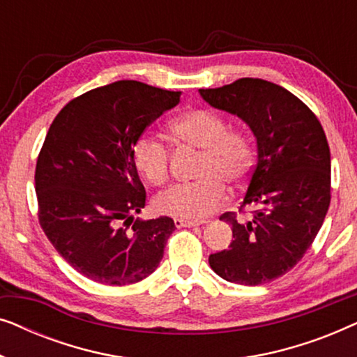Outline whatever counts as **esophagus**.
Here are the masks:
<instances>
[{"mask_svg": "<svg viewBox=\"0 0 357 357\" xmlns=\"http://www.w3.org/2000/svg\"><path fill=\"white\" fill-rule=\"evenodd\" d=\"M174 224H175V227H195V226H199V224H203V222L190 221V219H178V218H175L174 219Z\"/></svg>", "mask_w": 357, "mask_h": 357, "instance_id": "1", "label": "esophagus"}]
</instances>
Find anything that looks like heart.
Masks as SVG:
<instances>
[{"label": "heart", "instance_id": "b5f03b06", "mask_svg": "<svg viewBox=\"0 0 357 357\" xmlns=\"http://www.w3.org/2000/svg\"><path fill=\"white\" fill-rule=\"evenodd\" d=\"M167 133L177 148L199 151L193 170L197 180L174 185L158 195L155 211L180 219L206 218L226 202V183L241 187L250 174V138L242 131L229 130V121L208 109H192L175 116L169 121ZM131 164L136 174L153 187H160L169 180V148L154 136L141 135L135 141Z\"/></svg>", "mask_w": 357, "mask_h": 357}]
</instances>
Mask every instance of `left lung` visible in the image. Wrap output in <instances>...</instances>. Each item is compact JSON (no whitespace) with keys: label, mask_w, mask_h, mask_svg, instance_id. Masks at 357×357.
<instances>
[{"label":"left lung","mask_w":357,"mask_h":357,"mask_svg":"<svg viewBox=\"0 0 357 357\" xmlns=\"http://www.w3.org/2000/svg\"><path fill=\"white\" fill-rule=\"evenodd\" d=\"M214 109L237 115L257 138V164L236 213L227 250L209 255V266L229 282L258 286L292 270L319 234L330 206L331 165L325 131L314 112L284 87L242 77L216 89H199Z\"/></svg>","instance_id":"1"}]
</instances>
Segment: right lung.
<instances>
[{
	"mask_svg": "<svg viewBox=\"0 0 357 357\" xmlns=\"http://www.w3.org/2000/svg\"><path fill=\"white\" fill-rule=\"evenodd\" d=\"M182 92L116 81L63 107L36 167L38 222L56 252L89 280L133 284L149 276L174 232L170 218H136L146 190L133 143Z\"/></svg>",
	"mask_w": 357,
	"mask_h": 357,
	"instance_id": "obj_1",
	"label": "right lung"
}]
</instances>
